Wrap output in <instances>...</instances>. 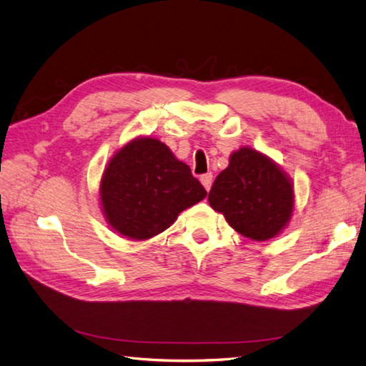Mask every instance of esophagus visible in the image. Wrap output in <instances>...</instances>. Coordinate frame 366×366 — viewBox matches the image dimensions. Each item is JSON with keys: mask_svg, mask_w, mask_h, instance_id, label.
<instances>
[{"mask_svg": "<svg viewBox=\"0 0 366 366\" xmlns=\"http://www.w3.org/2000/svg\"><path fill=\"white\" fill-rule=\"evenodd\" d=\"M200 183L204 184V188H205L207 191H209V189H211V183H213V175H211V174L202 175V177H200Z\"/></svg>", "mask_w": 366, "mask_h": 366, "instance_id": "34e87169", "label": "esophagus"}]
</instances>
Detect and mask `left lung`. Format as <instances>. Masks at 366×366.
Masks as SVG:
<instances>
[{
    "label": "left lung",
    "mask_w": 366,
    "mask_h": 366,
    "mask_svg": "<svg viewBox=\"0 0 366 366\" xmlns=\"http://www.w3.org/2000/svg\"><path fill=\"white\" fill-rule=\"evenodd\" d=\"M211 208L233 230L254 241H269L287 229L295 211V184L277 162L252 147L232 152L211 186Z\"/></svg>",
    "instance_id": "8db88e82"
}]
</instances>
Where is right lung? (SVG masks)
<instances>
[{
	"label": "right lung",
	"instance_id": "right-lung-1",
	"mask_svg": "<svg viewBox=\"0 0 366 366\" xmlns=\"http://www.w3.org/2000/svg\"><path fill=\"white\" fill-rule=\"evenodd\" d=\"M99 197L112 230L145 241L169 229L182 211L204 200L207 191L164 142L137 136L109 158Z\"/></svg>",
	"mask_w": 366,
	"mask_h": 366
}]
</instances>
